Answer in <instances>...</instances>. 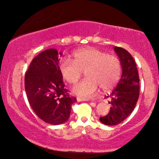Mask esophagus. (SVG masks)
<instances>
[{
	"instance_id": "1",
	"label": "esophagus",
	"mask_w": 159,
	"mask_h": 159,
	"mask_svg": "<svg viewBox=\"0 0 159 159\" xmlns=\"http://www.w3.org/2000/svg\"><path fill=\"white\" fill-rule=\"evenodd\" d=\"M77 101H78V102L88 101V99H86V98H80V97H78V98H77Z\"/></svg>"
}]
</instances>
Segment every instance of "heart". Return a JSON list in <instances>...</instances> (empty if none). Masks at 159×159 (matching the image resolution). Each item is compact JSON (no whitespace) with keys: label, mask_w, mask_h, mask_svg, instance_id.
<instances>
[{"label":"heart","mask_w":159,"mask_h":159,"mask_svg":"<svg viewBox=\"0 0 159 159\" xmlns=\"http://www.w3.org/2000/svg\"><path fill=\"white\" fill-rule=\"evenodd\" d=\"M73 58V61L62 59L60 71L65 81L71 84H75L85 71L87 78L73 88V93L78 96L91 98L97 93L98 87L107 91L119 81L122 65L117 57L96 48H86L76 51Z\"/></svg>","instance_id":"1"}]
</instances>
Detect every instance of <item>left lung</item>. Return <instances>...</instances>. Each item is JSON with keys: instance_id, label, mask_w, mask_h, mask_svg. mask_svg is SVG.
I'll return each mask as SVG.
<instances>
[{"instance_id": "1", "label": "left lung", "mask_w": 159, "mask_h": 159, "mask_svg": "<svg viewBox=\"0 0 159 159\" xmlns=\"http://www.w3.org/2000/svg\"><path fill=\"white\" fill-rule=\"evenodd\" d=\"M121 62L122 76L116 88L110 96V111L100 117V121L107 125H116L125 120L134 110L140 94L139 75L134 58L130 53L120 47H114Z\"/></svg>"}]
</instances>
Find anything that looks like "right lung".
<instances>
[{"label": "right lung", "instance_id": "add662e5", "mask_svg": "<svg viewBox=\"0 0 159 159\" xmlns=\"http://www.w3.org/2000/svg\"><path fill=\"white\" fill-rule=\"evenodd\" d=\"M61 55L54 48L41 52L33 59L25 77L30 107L39 118L52 125L66 122L76 101L63 84L59 67Z\"/></svg>", "mask_w": 159, "mask_h": 159}]
</instances>
